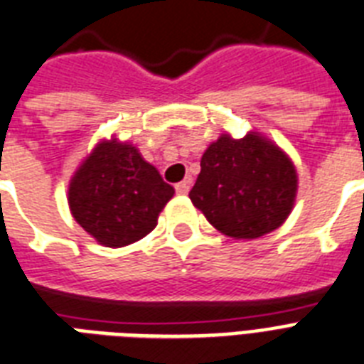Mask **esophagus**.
Returning <instances> with one entry per match:
<instances>
[{
  "mask_svg": "<svg viewBox=\"0 0 364 364\" xmlns=\"http://www.w3.org/2000/svg\"><path fill=\"white\" fill-rule=\"evenodd\" d=\"M188 188H191V179H185V181L177 183V185H176L177 194H187Z\"/></svg>",
  "mask_w": 364,
  "mask_h": 364,
  "instance_id": "obj_1",
  "label": "esophagus"
}]
</instances>
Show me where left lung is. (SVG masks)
Wrapping results in <instances>:
<instances>
[{
	"instance_id": "8db88e82",
	"label": "left lung",
	"mask_w": 364,
	"mask_h": 364,
	"mask_svg": "<svg viewBox=\"0 0 364 364\" xmlns=\"http://www.w3.org/2000/svg\"><path fill=\"white\" fill-rule=\"evenodd\" d=\"M188 198L211 226L233 239H258L286 223L297 196V170L274 141L252 132L218 136L200 162Z\"/></svg>"
}]
</instances>
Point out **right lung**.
I'll return each instance as SVG.
<instances>
[{
    "mask_svg": "<svg viewBox=\"0 0 364 364\" xmlns=\"http://www.w3.org/2000/svg\"><path fill=\"white\" fill-rule=\"evenodd\" d=\"M176 194L129 141L100 140L69 183V208L97 243L119 249L146 237Z\"/></svg>",
    "mask_w": 364,
    "mask_h": 364,
    "instance_id": "right-lung-1",
    "label": "right lung"
}]
</instances>
